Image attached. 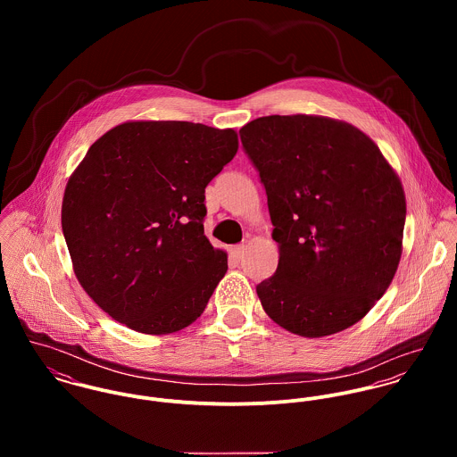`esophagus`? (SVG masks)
Returning a JSON list of instances; mask_svg holds the SVG:
<instances>
[{"mask_svg": "<svg viewBox=\"0 0 457 457\" xmlns=\"http://www.w3.org/2000/svg\"><path fill=\"white\" fill-rule=\"evenodd\" d=\"M245 252H246V245H236L230 248V257L236 261H241L245 257Z\"/></svg>", "mask_w": 457, "mask_h": 457, "instance_id": "obj_1", "label": "esophagus"}]
</instances>
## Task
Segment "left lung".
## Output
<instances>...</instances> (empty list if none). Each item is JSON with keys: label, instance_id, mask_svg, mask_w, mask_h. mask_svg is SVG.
Segmentation results:
<instances>
[{"label": "left lung", "instance_id": "1", "mask_svg": "<svg viewBox=\"0 0 457 457\" xmlns=\"http://www.w3.org/2000/svg\"><path fill=\"white\" fill-rule=\"evenodd\" d=\"M241 142L265 187L279 261L257 287L283 328L324 337L362 320L403 253L406 198L378 145L326 116H263Z\"/></svg>", "mask_w": 457, "mask_h": 457}]
</instances>
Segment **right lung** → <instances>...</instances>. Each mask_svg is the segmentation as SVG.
Returning <instances> with one entry per match:
<instances>
[{
  "label": "right lung",
  "instance_id": "obj_1",
  "mask_svg": "<svg viewBox=\"0 0 457 457\" xmlns=\"http://www.w3.org/2000/svg\"><path fill=\"white\" fill-rule=\"evenodd\" d=\"M237 147L232 129L127 121L87 149L62 227L80 287L116 322L162 336L204 313L228 269L204 236L205 187Z\"/></svg>",
  "mask_w": 457,
  "mask_h": 457
}]
</instances>
